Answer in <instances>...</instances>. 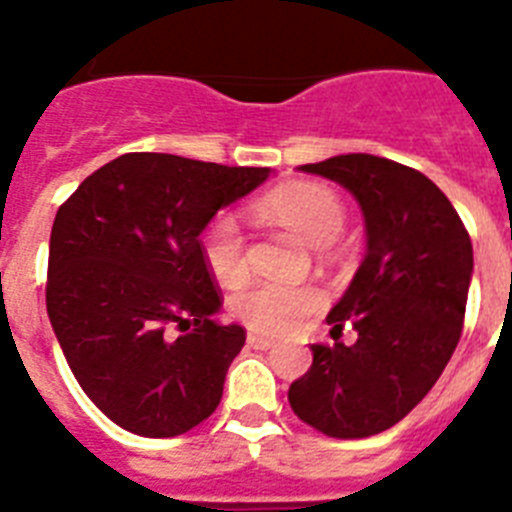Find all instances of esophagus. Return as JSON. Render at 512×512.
<instances>
[{
  "label": "esophagus",
  "mask_w": 512,
  "mask_h": 512,
  "mask_svg": "<svg viewBox=\"0 0 512 512\" xmlns=\"http://www.w3.org/2000/svg\"><path fill=\"white\" fill-rule=\"evenodd\" d=\"M247 342H249V348H255V350H271L273 345H276V342H273L271 337L257 335V332H249Z\"/></svg>",
  "instance_id": "34e87169"
}]
</instances>
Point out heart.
I'll list each match as a JSON object with an SVG mask.
<instances>
[{"mask_svg":"<svg viewBox=\"0 0 512 512\" xmlns=\"http://www.w3.org/2000/svg\"><path fill=\"white\" fill-rule=\"evenodd\" d=\"M257 209L303 236L308 244H329L345 225V207L332 188L316 183L281 185L260 199ZM201 257L220 284H236L247 273L244 233L231 212H220L201 233ZM324 297L311 284L252 279L231 297L236 319L265 335L292 332L321 311Z\"/></svg>","mask_w":512,"mask_h":512,"instance_id":"b5f03b06","label":"heart"}]
</instances>
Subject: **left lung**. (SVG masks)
<instances>
[{
  "label": "left lung",
  "instance_id": "8db88e82",
  "mask_svg": "<svg viewBox=\"0 0 512 512\" xmlns=\"http://www.w3.org/2000/svg\"><path fill=\"white\" fill-rule=\"evenodd\" d=\"M356 196L366 255L329 311L332 345L289 385L292 412L332 438H366L401 422L449 364L465 321L473 244L457 209L422 172L372 154L303 164ZM357 340L345 346L341 327Z\"/></svg>",
  "mask_w": 512,
  "mask_h": 512
}]
</instances>
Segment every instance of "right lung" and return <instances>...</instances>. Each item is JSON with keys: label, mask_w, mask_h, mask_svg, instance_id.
Wrapping results in <instances>:
<instances>
[{"label": "right lung", "mask_w": 512, "mask_h": 512, "mask_svg": "<svg viewBox=\"0 0 512 512\" xmlns=\"http://www.w3.org/2000/svg\"><path fill=\"white\" fill-rule=\"evenodd\" d=\"M268 177V167L124 154L58 209L47 316L76 382L119 428L172 438L220 404L247 332L215 321L223 303L199 236Z\"/></svg>", "instance_id": "1"}]
</instances>
